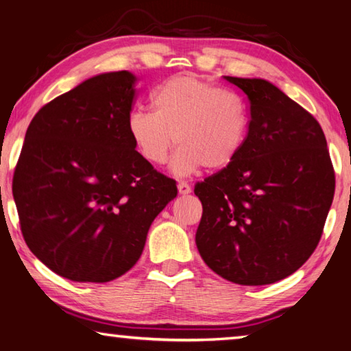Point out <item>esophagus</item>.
I'll use <instances>...</instances> for the list:
<instances>
[{
    "label": "esophagus",
    "instance_id": "1",
    "mask_svg": "<svg viewBox=\"0 0 351 351\" xmlns=\"http://www.w3.org/2000/svg\"><path fill=\"white\" fill-rule=\"evenodd\" d=\"M178 192H180V195H189L192 192V187L187 182H180L178 184Z\"/></svg>",
    "mask_w": 351,
    "mask_h": 351
}]
</instances>
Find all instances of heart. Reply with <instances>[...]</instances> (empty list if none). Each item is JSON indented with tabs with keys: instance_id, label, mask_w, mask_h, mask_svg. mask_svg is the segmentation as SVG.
<instances>
[{
	"instance_id": "heart-1",
	"label": "heart",
	"mask_w": 351,
	"mask_h": 351,
	"mask_svg": "<svg viewBox=\"0 0 351 351\" xmlns=\"http://www.w3.org/2000/svg\"><path fill=\"white\" fill-rule=\"evenodd\" d=\"M153 112L134 110L127 133L136 153L150 165H164L173 147L181 148L171 171L187 176L201 167H229L241 152L247 132L245 102L195 75H175L152 93Z\"/></svg>"
}]
</instances>
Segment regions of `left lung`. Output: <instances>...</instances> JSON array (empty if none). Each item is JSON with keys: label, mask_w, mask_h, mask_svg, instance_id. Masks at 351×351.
<instances>
[{"label": "left lung", "mask_w": 351, "mask_h": 351, "mask_svg": "<svg viewBox=\"0 0 351 351\" xmlns=\"http://www.w3.org/2000/svg\"><path fill=\"white\" fill-rule=\"evenodd\" d=\"M249 100L247 136L235 161L195 186L203 217L199 255L229 282L282 280L314 252L335 197L319 122L265 79L224 75Z\"/></svg>", "instance_id": "obj_1"}]
</instances>
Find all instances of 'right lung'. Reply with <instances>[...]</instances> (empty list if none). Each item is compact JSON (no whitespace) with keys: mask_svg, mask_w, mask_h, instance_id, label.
<instances>
[{"mask_svg":"<svg viewBox=\"0 0 351 351\" xmlns=\"http://www.w3.org/2000/svg\"><path fill=\"white\" fill-rule=\"evenodd\" d=\"M136 75H94L29 123L12 192L26 245L73 282L105 283L132 269L148 229L178 189L136 153L127 119Z\"/></svg>","mask_w":351,"mask_h":351,"instance_id":"add662e5","label":"right lung"}]
</instances>
